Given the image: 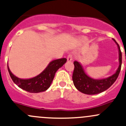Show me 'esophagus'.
I'll return each mask as SVG.
<instances>
[{"label": "esophagus", "instance_id": "obj_1", "mask_svg": "<svg viewBox=\"0 0 126 126\" xmlns=\"http://www.w3.org/2000/svg\"><path fill=\"white\" fill-rule=\"evenodd\" d=\"M67 60L68 62H71L72 60V55L71 54H69L67 57Z\"/></svg>", "mask_w": 126, "mask_h": 126}]
</instances>
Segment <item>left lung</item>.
Returning a JSON list of instances; mask_svg holds the SVG:
<instances>
[{"instance_id": "1", "label": "left lung", "mask_w": 126, "mask_h": 126, "mask_svg": "<svg viewBox=\"0 0 126 126\" xmlns=\"http://www.w3.org/2000/svg\"><path fill=\"white\" fill-rule=\"evenodd\" d=\"M113 40L118 47L120 65L115 74L112 76L102 80H94L87 76L85 74L80 63L77 61L74 62V69L72 75V80L75 87L82 93L87 95H95L100 94L109 88L117 79L121 71V64H122V53L119 45L116 42L115 40Z\"/></svg>"}]
</instances>
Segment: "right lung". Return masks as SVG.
Masks as SVG:
<instances>
[{"label": "right lung", "mask_w": 126, "mask_h": 126, "mask_svg": "<svg viewBox=\"0 0 126 126\" xmlns=\"http://www.w3.org/2000/svg\"><path fill=\"white\" fill-rule=\"evenodd\" d=\"M66 58L53 60L48 64L47 67L37 76L30 79H20L13 75L7 64L8 70L11 78L14 83L20 88L31 92L39 93L45 91L51 86L55 72L66 62Z\"/></svg>", "instance_id": "add662e5"}]
</instances>
